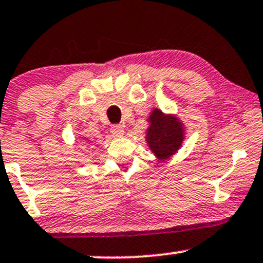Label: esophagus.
Segmentation results:
<instances>
[{
  "mask_svg": "<svg viewBox=\"0 0 263 263\" xmlns=\"http://www.w3.org/2000/svg\"><path fill=\"white\" fill-rule=\"evenodd\" d=\"M123 127L121 125H114L111 127V134L114 135V136H122L123 135Z\"/></svg>",
  "mask_w": 263,
  "mask_h": 263,
  "instance_id": "obj_1",
  "label": "esophagus"
}]
</instances>
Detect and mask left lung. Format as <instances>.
<instances>
[{
  "label": "left lung",
  "instance_id": "1",
  "mask_svg": "<svg viewBox=\"0 0 263 263\" xmlns=\"http://www.w3.org/2000/svg\"><path fill=\"white\" fill-rule=\"evenodd\" d=\"M146 141L149 149L160 160H167L176 154L183 142L184 128L174 115H164L155 108L148 117Z\"/></svg>",
  "mask_w": 263,
  "mask_h": 263
}]
</instances>
